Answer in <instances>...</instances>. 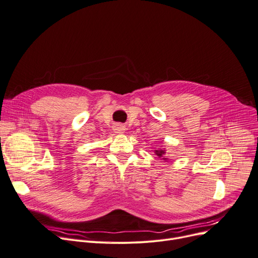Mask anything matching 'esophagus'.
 <instances>
[{"instance_id":"obj_1","label":"esophagus","mask_w":258,"mask_h":258,"mask_svg":"<svg viewBox=\"0 0 258 258\" xmlns=\"http://www.w3.org/2000/svg\"><path fill=\"white\" fill-rule=\"evenodd\" d=\"M114 130H115V132H117V134H122V132L124 131V127L120 123H117L114 126Z\"/></svg>"}]
</instances>
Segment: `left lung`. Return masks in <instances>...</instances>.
I'll return each mask as SVG.
<instances>
[{"label": "left lung", "instance_id": "obj_1", "mask_svg": "<svg viewBox=\"0 0 258 258\" xmlns=\"http://www.w3.org/2000/svg\"><path fill=\"white\" fill-rule=\"evenodd\" d=\"M155 153L157 154V156H159V157H162V155H165V151H163V150H160V151H155ZM162 159H166V158H162Z\"/></svg>", "mask_w": 258, "mask_h": 258}]
</instances>
